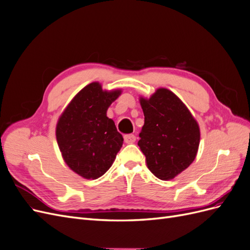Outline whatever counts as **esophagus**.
<instances>
[{"mask_svg": "<svg viewBox=\"0 0 250 250\" xmlns=\"http://www.w3.org/2000/svg\"><path fill=\"white\" fill-rule=\"evenodd\" d=\"M124 142L126 144H133L135 142V137L133 134H126L124 135Z\"/></svg>", "mask_w": 250, "mask_h": 250, "instance_id": "obj_1", "label": "esophagus"}]
</instances>
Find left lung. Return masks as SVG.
Here are the masks:
<instances>
[{
  "label": "left lung",
  "instance_id": "obj_1",
  "mask_svg": "<svg viewBox=\"0 0 250 250\" xmlns=\"http://www.w3.org/2000/svg\"><path fill=\"white\" fill-rule=\"evenodd\" d=\"M145 123L138 145L148 169L162 180L173 179L190 166L200 143L197 121L179 98L158 88L149 99L140 98Z\"/></svg>",
  "mask_w": 250,
  "mask_h": 250
}]
</instances>
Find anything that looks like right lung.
I'll return each instance as SVG.
<instances>
[{"mask_svg": "<svg viewBox=\"0 0 250 250\" xmlns=\"http://www.w3.org/2000/svg\"><path fill=\"white\" fill-rule=\"evenodd\" d=\"M121 89L103 90L99 82L89 83L73 98L59 117L56 140L63 161L78 175L97 179L115 162L123 137L106 116Z\"/></svg>", "mask_w": 250, "mask_h": 250, "instance_id": "1", "label": "right lung"}]
</instances>
